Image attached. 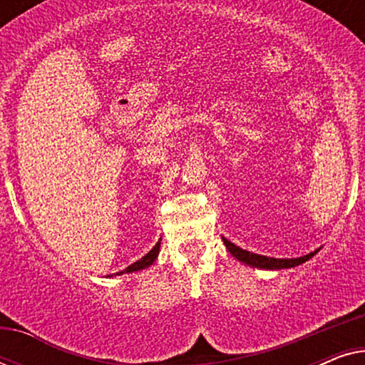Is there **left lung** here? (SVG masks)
Masks as SVG:
<instances>
[{
    "label": "left lung",
    "mask_w": 365,
    "mask_h": 365,
    "mask_svg": "<svg viewBox=\"0 0 365 365\" xmlns=\"http://www.w3.org/2000/svg\"><path fill=\"white\" fill-rule=\"evenodd\" d=\"M224 244H226L227 251L232 254L234 257L239 259V261L247 264V266H252V267H261V269H287V267H294V266H299V264L306 262L311 259L314 254L316 252H311L307 254V256H302V257H297V259H276V257H267V256H261V254H254V252H249L246 249H241L237 246H234L231 241H227V239L222 237Z\"/></svg>",
    "instance_id": "1"
}]
</instances>
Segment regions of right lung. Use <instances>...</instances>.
<instances>
[{
	"mask_svg": "<svg viewBox=\"0 0 365 365\" xmlns=\"http://www.w3.org/2000/svg\"><path fill=\"white\" fill-rule=\"evenodd\" d=\"M159 246H161V239H159L156 246H154V247L151 249V251H149V252L146 254V256L141 257V259H139V261H136L134 264H131V266H128L126 269H124V271L116 272L118 276H119V274H124V272L141 271V269H146L148 266H151V264H153L154 261H156V257H158V254H159Z\"/></svg>",
	"mask_w": 365,
	"mask_h": 365,
	"instance_id": "obj_1",
	"label": "right lung"
}]
</instances>
